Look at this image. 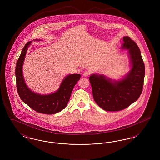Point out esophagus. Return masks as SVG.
I'll return each instance as SVG.
<instances>
[{
  "instance_id": "esophagus-1",
  "label": "esophagus",
  "mask_w": 160,
  "mask_h": 160,
  "mask_svg": "<svg viewBox=\"0 0 160 160\" xmlns=\"http://www.w3.org/2000/svg\"><path fill=\"white\" fill-rule=\"evenodd\" d=\"M90 74V72L89 71H85L83 74L84 77H88L89 75Z\"/></svg>"
}]
</instances>
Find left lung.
<instances>
[{
    "mask_svg": "<svg viewBox=\"0 0 160 160\" xmlns=\"http://www.w3.org/2000/svg\"><path fill=\"white\" fill-rule=\"evenodd\" d=\"M122 50H127L131 69L116 80L102 74L89 77L93 99L101 108L109 112L120 111L129 106L140 96L145 75V64L137 44L128 37H123Z\"/></svg>",
    "mask_w": 160,
    "mask_h": 160,
    "instance_id": "obj_1",
    "label": "left lung"
}]
</instances>
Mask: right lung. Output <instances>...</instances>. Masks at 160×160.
I'll return each mask as SVG.
<instances>
[{"label": "right lung", "instance_id": "add662e5", "mask_svg": "<svg viewBox=\"0 0 160 160\" xmlns=\"http://www.w3.org/2000/svg\"><path fill=\"white\" fill-rule=\"evenodd\" d=\"M31 43L32 41H29L24 46L16 64L15 77L18 93L23 102L33 110L43 114H55L67 106L73 88L81 76L79 74L67 75L61 82L59 89L50 94L42 95L31 91L26 83L23 74V63Z\"/></svg>", "mask_w": 160, "mask_h": 160}]
</instances>
